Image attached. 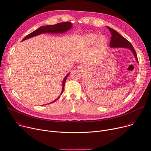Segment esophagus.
<instances>
[{"mask_svg": "<svg viewBox=\"0 0 151 151\" xmlns=\"http://www.w3.org/2000/svg\"><path fill=\"white\" fill-rule=\"evenodd\" d=\"M79 67V68H81V69H83V68H84V67H83L82 65H81L80 66H78Z\"/></svg>", "mask_w": 151, "mask_h": 151, "instance_id": "34e87169", "label": "esophagus"}]
</instances>
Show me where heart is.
I'll list each match as a JSON object with an SVG mask.
<instances>
[{"label": "heart", "mask_w": 151, "mask_h": 151, "mask_svg": "<svg viewBox=\"0 0 151 151\" xmlns=\"http://www.w3.org/2000/svg\"><path fill=\"white\" fill-rule=\"evenodd\" d=\"M96 41V42L95 41ZM85 41L87 44H92L96 42V45L98 46H104L107 42V40L105 36H100L98 37V35L95 33H90L85 37Z\"/></svg>", "instance_id": "1"}]
</instances>
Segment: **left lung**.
Instances as JSON below:
<instances>
[{
	"mask_svg": "<svg viewBox=\"0 0 151 151\" xmlns=\"http://www.w3.org/2000/svg\"><path fill=\"white\" fill-rule=\"evenodd\" d=\"M107 27L111 35L110 47H114V48L115 47H126L132 51L133 54H134L137 61L138 62L136 52L134 47L132 46V44L128 40H127L125 38H124L118 32L110 28V27Z\"/></svg>",
	"mask_w": 151,
	"mask_h": 151,
	"instance_id": "left-lung-1",
	"label": "left lung"
}]
</instances>
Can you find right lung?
I'll return each instance as SVG.
<instances>
[{
	"instance_id": "obj_1",
	"label": "right lung",
	"mask_w": 151,
	"mask_h": 151,
	"mask_svg": "<svg viewBox=\"0 0 151 151\" xmlns=\"http://www.w3.org/2000/svg\"><path fill=\"white\" fill-rule=\"evenodd\" d=\"M72 26H73L72 24L70 22H65L58 23L55 25H47L46 26H42V27H41L37 29L36 30H35L33 32L29 34L28 35H27L24 38V39L22 40V41H23L27 39H28V38H30L33 37L37 36V35L41 34V33H65V32H67L68 30H69L70 29H71ZM69 75V73L65 77V78L63 81V86H62V91L61 93V95L62 94V93H63V90L65 89L64 87H65V82L66 81V78ZM59 97H60V96L56 100H55L54 101H53L50 103L55 102L59 98Z\"/></svg>"
}]
</instances>
